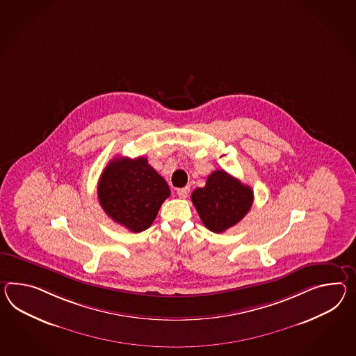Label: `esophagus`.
<instances>
[{
    "label": "esophagus",
    "mask_w": 356,
    "mask_h": 356,
    "mask_svg": "<svg viewBox=\"0 0 356 356\" xmlns=\"http://www.w3.org/2000/svg\"><path fill=\"white\" fill-rule=\"evenodd\" d=\"M189 191H191V188H188V186H185V188H181V189H177V195L182 198V200H185V198H188V195H189Z\"/></svg>",
    "instance_id": "esophagus-1"
}]
</instances>
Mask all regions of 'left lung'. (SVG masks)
I'll return each mask as SVG.
<instances>
[{
  "mask_svg": "<svg viewBox=\"0 0 356 356\" xmlns=\"http://www.w3.org/2000/svg\"><path fill=\"white\" fill-rule=\"evenodd\" d=\"M202 222L213 233H224L248 213L253 191L224 170L209 175L206 186L191 193Z\"/></svg>",
  "mask_w": 356,
  "mask_h": 356,
  "instance_id": "8db88e82",
  "label": "left lung"
}]
</instances>
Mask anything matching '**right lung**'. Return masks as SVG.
Segmentation results:
<instances>
[{
	"instance_id": "1",
	"label": "right lung",
	"mask_w": 356,
	"mask_h": 356,
	"mask_svg": "<svg viewBox=\"0 0 356 356\" xmlns=\"http://www.w3.org/2000/svg\"><path fill=\"white\" fill-rule=\"evenodd\" d=\"M171 191L147 158H114L97 184V198L105 213L132 233L147 230Z\"/></svg>"
}]
</instances>
